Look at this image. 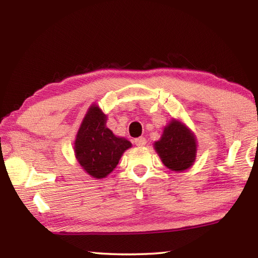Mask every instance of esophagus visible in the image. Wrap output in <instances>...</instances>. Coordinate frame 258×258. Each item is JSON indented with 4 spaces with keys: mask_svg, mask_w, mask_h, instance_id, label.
Returning a JSON list of instances; mask_svg holds the SVG:
<instances>
[{
    "mask_svg": "<svg viewBox=\"0 0 258 258\" xmlns=\"http://www.w3.org/2000/svg\"><path fill=\"white\" fill-rule=\"evenodd\" d=\"M134 143H135V146H138V147H143L147 143V140H146V138L141 137V138L135 139L134 140Z\"/></svg>",
    "mask_w": 258,
    "mask_h": 258,
    "instance_id": "34e87169",
    "label": "esophagus"
}]
</instances>
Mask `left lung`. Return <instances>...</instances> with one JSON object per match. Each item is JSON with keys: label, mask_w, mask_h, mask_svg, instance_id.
Returning a JSON list of instances; mask_svg holds the SVG:
<instances>
[{"label": "left lung", "mask_w": 258, "mask_h": 258, "mask_svg": "<svg viewBox=\"0 0 258 258\" xmlns=\"http://www.w3.org/2000/svg\"><path fill=\"white\" fill-rule=\"evenodd\" d=\"M154 147L166 167L175 172L190 168L197 154L195 134L176 119H172L165 126L163 135Z\"/></svg>", "instance_id": "obj_1"}]
</instances>
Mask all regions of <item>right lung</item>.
<instances>
[{
    "instance_id": "obj_1",
    "label": "right lung",
    "mask_w": 258,
    "mask_h": 258,
    "mask_svg": "<svg viewBox=\"0 0 258 258\" xmlns=\"http://www.w3.org/2000/svg\"><path fill=\"white\" fill-rule=\"evenodd\" d=\"M107 116L92 104L83 118L75 140V156L83 169L94 178H103L116 168L121 155L132 147L106 126Z\"/></svg>"
}]
</instances>
